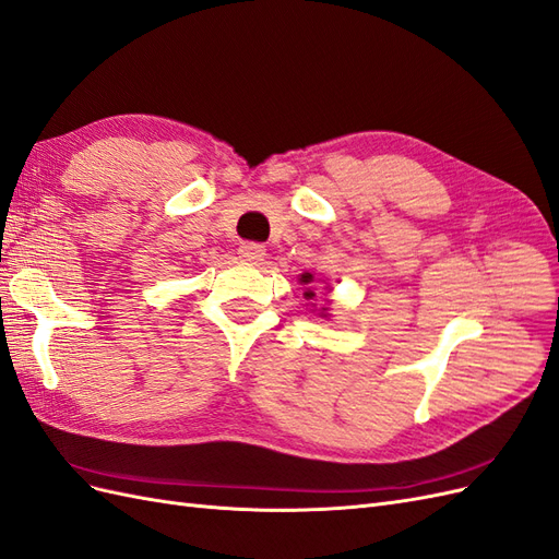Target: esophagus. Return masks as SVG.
Masks as SVG:
<instances>
[{
	"mask_svg": "<svg viewBox=\"0 0 559 559\" xmlns=\"http://www.w3.org/2000/svg\"><path fill=\"white\" fill-rule=\"evenodd\" d=\"M238 251H240V259L247 263H259L265 257L263 245H257V242H242Z\"/></svg>",
	"mask_w": 559,
	"mask_h": 559,
	"instance_id": "34e87169",
	"label": "esophagus"
}]
</instances>
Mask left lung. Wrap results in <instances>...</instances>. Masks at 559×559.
<instances>
[{"label":"left lung","instance_id":"1","mask_svg":"<svg viewBox=\"0 0 559 559\" xmlns=\"http://www.w3.org/2000/svg\"><path fill=\"white\" fill-rule=\"evenodd\" d=\"M300 282H306V284H308V282H312V275H310V273H306V275L300 277ZM312 296H314L312 292H306V298H312Z\"/></svg>","mask_w":559,"mask_h":559}]
</instances>
